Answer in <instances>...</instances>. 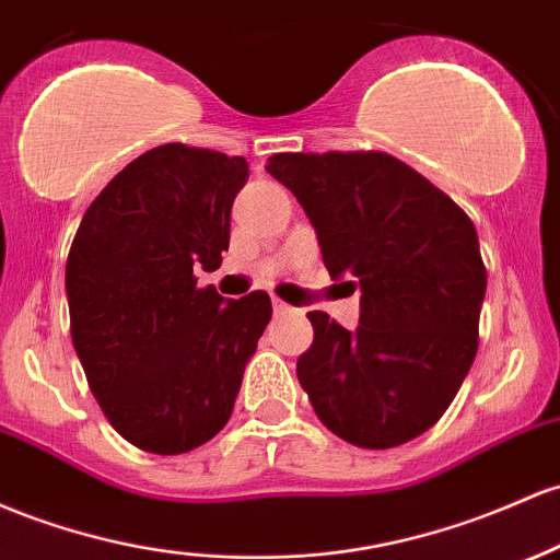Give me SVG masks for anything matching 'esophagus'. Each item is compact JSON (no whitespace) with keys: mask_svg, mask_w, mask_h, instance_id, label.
<instances>
[{"mask_svg":"<svg viewBox=\"0 0 560 560\" xmlns=\"http://www.w3.org/2000/svg\"><path fill=\"white\" fill-rule=\"evenodd\" d=\"M273 311H276V313H287V311H292V308H290V305L284 303V300L273 298Z\"/></svg>","mask_w":560,"mask_h":560,"instance_id":"34e87169","label":"esophagus"}]
</instances>
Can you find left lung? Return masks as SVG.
Here are the masks:
<instances>
[{
    "mask_svg": "<svg viewBox=\"0 0 560 560\" xmlns=\"http://www.w3.org/2000/svg\"><path fill=\"white\" fill-rule=\"evenodd\" d=\"M266 170L308 214L331 279L361 292L353 331L308 313L298 380L313 411L361 450L407 444L476 359L487 268L470 218L390 153H273Z\"/></svg>",
    "mask_w": 560,
    "mask_h": 560,
    "instance_id": "8db88e82",
    "label": "left lung"
}]
</instances>
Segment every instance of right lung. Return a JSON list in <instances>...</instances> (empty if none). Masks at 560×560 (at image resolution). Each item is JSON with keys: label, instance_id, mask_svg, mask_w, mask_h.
<instances>
[{"label": "right lung", "instance_id": "add662e5", "mask_svg": "<svg viewBox=\"0 0 560 560\" xmlns=\"http://www.w3.org/2000/svg\"><path fill=\"white\" fill-rule=\"evenodd\" d=\"M242 156L167 143L127 164L84 212L66 262L71 340L121 439L153 454L207 444L229 422L270 298L196 287L231 242Z\"/></svg>", "mask_w": 560, "mask_h": 560}]
</instances>
